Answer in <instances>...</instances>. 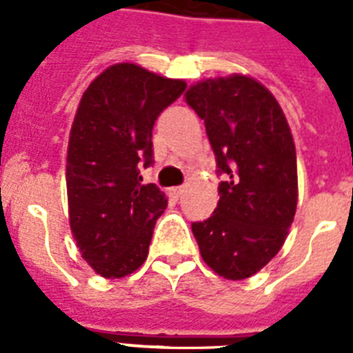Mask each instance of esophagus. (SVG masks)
Wrapping results in <instances>:
<instances>
[{
	"label": "esophagus",
	"instance_id": "1",
	"mask_svg": "<svg viewBox=\"0 0 353 353\" xmlns=\"http://www.w3.org/2000/svg\"><path fill=\"white\" fill-rule=\"evenodd\" d=\"M183 192H185V187H172V188H170V196H172V198H174V199L181 198Z\"/></svg>",
	"mask_w": 353,
	"mask_h": 353
}]
</instances>
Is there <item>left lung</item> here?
Here are the masks:
<instances>
[{
	"instance_id": "obj_1",
	"label": "left lung",
	"mask_w": 353,
	"mask_h": 353,
	"mask_svg": "<svg viewBox=\"0 0 353 353\" xmlns=\"http://www.w3.org/2000/svg\"><path fill=\"white\" fill-rule=\"evenodd\" d=\"M185 101L205 121L218 172L212 216L192 223L205 263L227 280L258 273L284 245L296 210V152L273 93L245 74L201 80Z\"/></svg>"
}]
</instances>
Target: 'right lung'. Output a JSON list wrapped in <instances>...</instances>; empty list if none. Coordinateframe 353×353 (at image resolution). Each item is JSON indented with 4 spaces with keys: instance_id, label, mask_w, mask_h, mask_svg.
I'll list each match as a JSON object with an SVG mask.
<instances>
[{
    "instance_id": "add662e5",
    "label": "right lung",
    "mask_w": 353,
    "mask_h": 353,
    "mask_svg": "<svg viewBox=\"0 0 353 353\" xmlns=\"http://www.w3.org/2000/svg\"><path fill=\"white\" fill-rule=\"evenodd\" d=\"M185 88L124 62L104 69L80 99L65 165L69 225L82 258L104 279L132 274L148 256L168 199L139 174L154 161L155 119Z\"/></svg>"
}]
</instances>
